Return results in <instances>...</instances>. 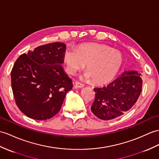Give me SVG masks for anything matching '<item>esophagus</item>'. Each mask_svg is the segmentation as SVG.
<instances>
[{"instance_id": "1", "label": "esophagus", "mask_w": 159, "mask_h": 159, "mask_svg": "<svg viewBox=\"0 0 159 159\" xmlns=\"http://www.w3.org/2000/svg\"><path fill=\"white\" fill-rule=\"evenodd\" d=\"M84 87V84L80 83L79 82H75V87L78 89V88H83Z\"/></svg>"}]
</instances>
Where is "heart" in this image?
I'll return each instance as SVG.
<instances>
[{"label":"heart","mask_w":159,"mask_h":159,"mask_svg":"<svg viewBox=\"0 0 159 159\" xmlns=\"http://www.w3.org/2000/svg\"><path fill=\"white\" fill-rule=\"evenodd\" d=\"M63 60L68 74H75L84 67L87 70L80 76L83 79H93V83L104 84L111 81L120 68L122 55L116 49L97 43L81 44L76 48H68Z\"/></svg>","instance_id":"heart-1"}]
</instances>
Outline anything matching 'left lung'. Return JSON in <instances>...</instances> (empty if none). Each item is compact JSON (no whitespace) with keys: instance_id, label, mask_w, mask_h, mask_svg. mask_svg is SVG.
Masks as SVG:
<instances>
[{"instance_id":"left-lung-1","label":"left lung","mask_w":159,"mask_h":159,"mask_svg":"<svg viewBox=\"0 0 159 159\" xmlns=\"http://www.w3.org/2000/svg\"><path fill=\"white\" fill-rule=\"evenodd\" d=\"M142 79L138 71L124 72L106 86L95 87L91 112L104 120L119 117L130 110L142 92Z\"/></svg>"}]
</instances>
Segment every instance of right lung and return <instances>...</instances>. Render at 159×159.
Here are the masks:
<instances>
[{"label": "right lung", "mask_w": 159, "mask_h": 159, "mask_svg": "<svg viewBox=\"0 0 159 159\" xmlns=\"http://www.w3.org/2000/svg\"><path fill=\"white\" fill-rule=\"evenodd\" d=\"M65 43L39 46L20 55L11 70V87L18 108L25 116L43 120L61 109L71 79L62 68Z\"/></svg>", "instance_id": "right-lung-1"}]
</instances>
